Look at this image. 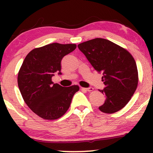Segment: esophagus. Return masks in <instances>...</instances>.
Wrapping results in <instances>:
<instances>
[{
  "label": "esophagus",
  "mask_w": 153,
  "mask_h": 153,
  "mask_svg": "<svg viewBox=\"0 0 153 153\" xmlns=\"http://www.w3.org/2000/svg\"><path fill=\"white\" fill-rule=\"evenodd\" d=\"M82 90H85V91H89V92H90V91H94V88H92V87H90V88H82Z\"/></svg>",
  "instance_id": "34e87169"
}]
</instances>
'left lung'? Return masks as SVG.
<instances>
[{
    "instance_id": "obj_1",
    "label": "left lung",
    "mask_w": 153,
    "mask_h": 153,
    "mask_svg": "<svg viewBox=\"0 0 153 153\" xmlns=\"http://www.w3.org/2000/svg\"><path fill=\"white\" fill-rule=\"evenodd\" d=\"M78 47L98 72L103 73L106 101L101 111L114 114L130 101L138 84V71L134 57L126 49L109 40L96 38Z\"/></svg>"
}]
</instances>
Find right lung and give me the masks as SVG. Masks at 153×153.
Returning <instances> with one entry per match:
<instances>
[{"mask_svg":"<svg viewBox=\"0 0 153 153\" xmlns=\"http://www.w3.org/2000/svg\"><path fill=\"white\" fill-rule=\"evenodd\" d=\"M75 44L52 43L32 50L26 55L18 74V85L29 108L41 118L54 120L62 117L71 106L79 86L62 87L52 81L60 75L61 60L76 48Z\"/></svg>","mask_w":153,"mask_h":153,"instance_id":"right-lung-1","label":"right lung"}]
</instances>
